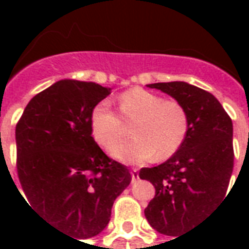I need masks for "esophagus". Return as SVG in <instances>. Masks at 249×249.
I'll return each mask as SVG.
<instances>
[{"label":"esophagus","mask_w":249,"mask_h":249,"mask_svg":"<svg viewBox=\"0 0 249 249\" xmlns=\"http://www.w3.org/2000/svg\"><path fill=\"white\" fill-rule=\"evenodd\" d=\"M130 176H132V183L137 181V180H139V171H137L136 168H133V169L130 171Z\"/></svg>","instance_id":"34e87169"}]
</instances>
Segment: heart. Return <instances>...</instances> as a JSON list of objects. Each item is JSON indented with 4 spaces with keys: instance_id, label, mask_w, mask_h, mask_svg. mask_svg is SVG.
Returning <instances> with one entry per match:
<instances>
[{
    "instance_id": "b5f03b06",
    "label": "heart",
    "mask_w": 249,
    "mask_h": 249,
    "mask_svg": "<svg viewBox=\"0 0 249 249\" xmlns=\"http://www.w3.org/2000/svg\"><path fill=\"white\" fill-rule=\"evenodd\" d=\"M124 121L132 126L133 137L110 146V155L121 161L140 164L157 155L173 156L187 137L189 120L185 108L176 100H164L156 93L133 88L117 100ZM90 130L100 145L108 146L124 135V123L107 101L98 103L90 113Z\"/></svg>"
}]
</instances>
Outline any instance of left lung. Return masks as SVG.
Listing matches in <instances>:
<instances>
[{"instance_id": "obj_1", "label": "left lung", "mask_w": 249, "mask_h": 249, "mask_svg": "<svg viewBox=\"0 0 249 249\" xmlns=\"http://www.w3.org/2000/svg\"><path fill=\"white\" fill-rule=\"evenodd\" d=\"M146 87L178 101L189 120L180 149L165 162L139 173L156 188L144 211L148 223L162 235L178 239L224 198L233 169V126L219 100L204 89L184 81Z\"/></svg>"}]
</instances>
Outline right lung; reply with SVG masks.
Wrapping results in <instances>:
<instances>
[{"mask_svg": "<svg viewBox=\"0 0 249 249\" xmlns=\"http://www.w3.org/2000/svg\"><path fill=\"white\" fill-rule=\"evenodd\" d=\"M109 94L96 82L60 80L30 100L16 126L17 172L29 207L77 239L108 225L132 180L92 137L90 113Z\"/></svg>", "mask_w": 249, "mask_h": 249, "instance_id": "1", "label": "right lung"}]
</instances>
